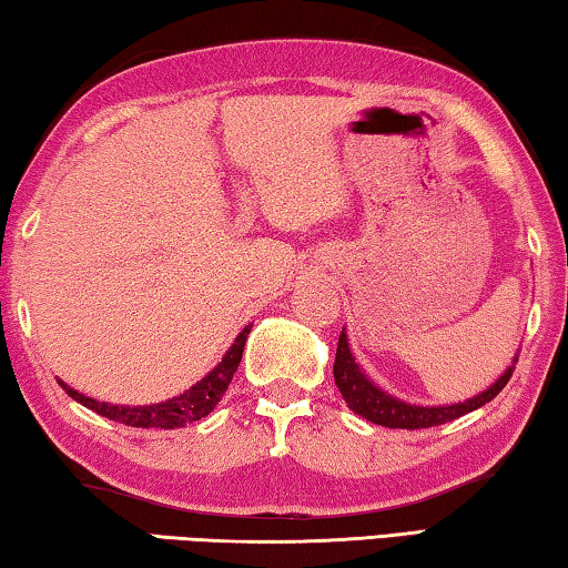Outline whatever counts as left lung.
Here are the masks:
<instances>
[{"instance_id":"obj_1","label":"left lung","mask_w":568,"mask_h":568,"mask_svg":"<svg viewBox=\"0 0 568 568\" xmlns=\"http://www.w3.org/2000/svg\"><path fill=\"white\" fill-rule=\"evenodd\" d=\"M516 361L518 358L511 361V365H508L501 376H498L494 386L480 390L474 398L450 403V406H416V403H406L396 396H390V393L378 388L376 383L365 376L361 365L353 358L351 345H348V333L343 328L338 338V351H335L333 376H335V386H338L341 396L345 398V403H348V408L353 413H358V416H363L365 420L378 423V426H386V428L418 430V428L440 426V423L460 418L470 410L486 406L488 400H494L498 393L504 390L508 378H511Z\"/></svg>"}]
</instances>
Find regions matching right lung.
Segmentation results:
<instances>
[{
  "label": "right lung",
  "mask_w": 568,
  "mask_h": 568,
  "mask_svg": "<svg viewBox=\"0 0 568 568\" xmlns=\"http://www.w3.org/2000/svg\"><path fill=\"white\" fill-rule=\"evenodd\" d=\"M253 325H245L240 331L237 338L230 345L227 353L223 355L213 371L207 373L203 381H197L195 386L187 388L180 396L162 400V403H152V406H114V403H104V400H94L84 393H77L74 388L67 386L64 381H60V386L67 390V396L74 398L77 403H82L84 408H90L100 416L124 423V426H134V428H182L185 423L205 418L210 410H213L220 398L225 396V390L233 381L240 358H243V348L247 341V333Z\"/></svg>",
  "instance_id": "1"
}]
</instances>
